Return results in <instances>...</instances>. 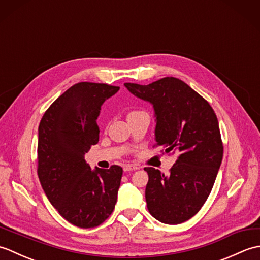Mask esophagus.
Instances as JSON below:
<instances>
[{"mask_svg": "<svg viewBox=\"0 0 260 260\" xmlns=\"http://www.w3.org/2000/svg\"><path fill=\"white\" fill-rule=\"evenodd\" d=\"M135 170H139V168L135 167V165L127 164V165H125V167H124L125 172H131V171H135Z\"/></svg>", "mask_w": 260, "mask_h": 260, "instance_id": "obj_1", "label": "esophagus"}]
</instances>
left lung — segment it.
Returning <instances> with one entry per match:
<instances>
[{"label":"left lung","mask_w":260,"mask_h":260,"mask_svg":"<svg viewBox=\"0 0 260 260\" xmlns=\"http://www.w3.org/2000/svg\"><path fill=\"white\" fill-rule=\"evenodd\" d=\"M124 85L153 105L156 146L178 154L168 175L144 169L148 211L163 223L184 222L207 201L221 165L223 146L217 116L206 99L174 77L150 85Z\"/></svg>","instance_id":"left-lung-1"}]
</instances>
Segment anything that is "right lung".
<instances>
[{"label": "right lung", "mask_w": 260, "mask_h": 260, "mask_svg": "<svg viewBox=\"0 0 260 260\" xmlns=\"http://www.w3.org/2000/svg\"><path fill=\"white\" fill-rule=\"evenodd\" d=\"M119 87L78 82L52 103L39 125L38 175L49 201L80 228L103 223L115 208L123 169L87 164L85 154L99 141L97 118Z\"/></svg>", "instance_id": "obj_1"}]
</instances>
